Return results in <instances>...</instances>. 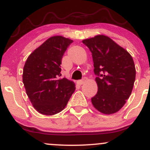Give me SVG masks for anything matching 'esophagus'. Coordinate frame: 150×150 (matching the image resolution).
<instances>
[{
    "mask_svg": "<svg viewBox=\"0 0 150 150\" xmlns=\"http://www.w3.org/2000/svg\"><path fill=\"white\" fill-rule=\"evenodd\" d=\"M77 83L79 85H82L85 83V80H78L77 82Z\"/></svg>",
    "mask_w": 150,
    "mask_h": 150,
    "instance_id": "obj_1",
    "label": "esophagus"
}]
</instances>
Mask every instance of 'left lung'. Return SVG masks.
I'll return each instance as SVG.
<instances>
[{"mask_svg": "<svg viewBox=\"0 0 150 150\" xmlns=\"http://www.w3.org/2000/svg\"><path fill=\"white\" fill-rule=\"evenodd\" d=\"M92 52L98 92L94 107L104 114L118 112L131 94L136 70L131 55L107 36L84 39Z\"/></svg>", "mask_w": 150, "mask_h": 150, "instance_id": "left-lung-1", "label": "left lung"}]
</instances>
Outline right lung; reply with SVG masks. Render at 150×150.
<instances>
[{
	"instance_id": "1",
	"label": "right lung",
	"mask_w": 150,
	"mask_h": 150,
	"mask_svg": "<svg viewBox=\"0 0 150 150\" xmlns=\"http://www.w3.org/2000/svg\"><path fill=\"white\" fill-rule=\"evenodd\" d=\"M73 41L53 36L27 58L22 82L33 107L41 114L51 116L64 109L75 89L73 81L61 78L63 54Z\"/></svg>"
}]
</instances>
